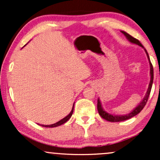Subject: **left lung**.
Instances as JSON below:
<instances>
[{"label":"left lung","mask_w":160,"mask_h":160,"mask_svg":"<svg viewBox=\"0 0 160 160\" xmlns=\"http://www.w3.org/2000/svg\"><path fill=\"white\" fill-rule=\"evenodd\" d=\"M122 33L126 37V38H127V39L129 40L131 43H135V44L140 46V47L144 48V47H143L142 44H141L140 42H139V40H137L136 38H133V37H132L130 34H128V33H126L125 32H122ZM144 50L147 53V56H148V60H149L150 65V81L149 87H148V92H147V93H146V95H145L144 98H143L142 102H141V103L139 104L138 105L137 107L131 112V113H129L127 115H124V116H116V115L113 116V115H111V114H110V113H107V112H105L102 107V104H101L100 101H99V99H98V103H97V109H98L99 115H100L102 118L104 119V120L109 121V122H121V121L127 120H128V119H130V118H132V117L136 116L138 113H140V112L143 110V108H144V106L146 105L147 102H148V98H149V95L150 94V91H151V88H152V84H153V65H152L151 62H150L149 56H148V52H147L146 49H144Z\"/></svg>","instance_id":"obj_1"}]
</instances>
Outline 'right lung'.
I'll use <instances>...</instances> for the list:
<instances>
[{"label":"right lung","mask_w":160,"mask_h":160,"mask_svg":"<svg viewBox=\"0 0 160 160\" xmlns=\"http://www.w3.org/2000/svg\"><path fill=\"white\" fill-rule=\"evenodd\" d=\"M74 105H73V108H72V110H71V113H70L67 116V117H65V118H63L62 120L58 121V122H57L56 123H54V124H52V125H40V126H44V127H47V128H48V127L49 128H52V127H57V126H61V125L64 124L65 122H67V121L70 118H71V116H72L73 111H74Z\"/></svg>","instance_id":"add662e5"}]
</instances>
